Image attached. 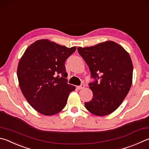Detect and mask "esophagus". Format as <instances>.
Here are the masks:
<instances>
[{
  "mask_svg": "<svg viewBox=\"0 0 149 149\" xmlns=\"http://www.w3.org/2000/svg\"><path fill=\"white\" fill-rule=\"evenodd\" d=\"M84 87H85V85H83V84H81V85L80 86H77V88L78 89V90H80V89H82Z\"/></svg>",
  "mask_w": 149,
  "mask_h": 149,
  "instance_id": "obj_1",
  "label": "esophagus"
}]
</instances>
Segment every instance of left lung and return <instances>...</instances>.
Instances as JSON below:
<instances>
[{
	"instance_id": "left-lung-1",
	"label": "left lung",
	"mask_w": 149,
	"mask_h": 149,
	"mask_svg": "<svg viewBox=\"0 0 149 149\" xmlns=\"http://www.w3.org/2000/svg\"><path fill=\"white\" fill-rule=\"evenodd\" d=\"M87 64L94 82L88 84L93 97L86 109L97 116H105L120 106L130 89L133 64L124 49L113 41L77 48Z\"/></svg>"
}]
</instances>
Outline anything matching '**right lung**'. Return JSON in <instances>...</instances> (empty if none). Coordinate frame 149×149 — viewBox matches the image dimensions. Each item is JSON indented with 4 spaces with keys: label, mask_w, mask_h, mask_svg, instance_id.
<instances>
[{
    "label": "right lung",
    "mask_w": 149,
    "mask_h": 149,
    "mask_svg": "<svg viewBox=\"0 0 149 149\" xmlns=\"http://www.w3.org/2000/svg\"><path fill=\"white\" fill-rule=\"evenodd\" d=\"M76 47L68 48L49 40H39L25 50L18 64L19 85L29 104L42 115L51 116L66 106L75 87L66 79L65 61Z\"/></svg>",
    "instance_id": "add662e5"
}]
</instances>
